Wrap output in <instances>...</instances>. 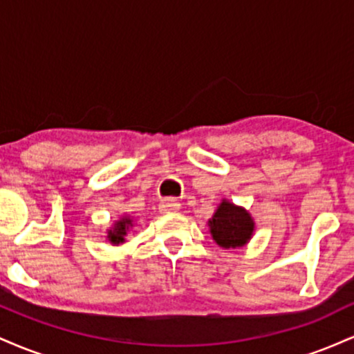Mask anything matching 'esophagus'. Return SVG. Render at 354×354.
I'll return each instance as SVG.
<instances>
[{
	"label": "esophagus",
	"instance_id": "esophagus-1",
	"mask_svg": "<svg viewBox=\"0 0 354 354\" xmlns=\"http://www.w3.org/2000/svg\"><path fill=\"white\" fill-rule=\"evenodd\" d=\"M180 208H181V205L176 200H165V201H161V205H160L161 213H174V211H178Z\"/></svg>",
	"mask_w": 354,
	"mask_h": 354
}]
</instances>
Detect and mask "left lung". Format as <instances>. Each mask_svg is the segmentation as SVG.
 Wrapping results in <instances>:
<instances>
[{"mask_svg":"<svg viewBox=\"0 0 354 354\" xmlns=\"http://www.w3.org/2000/svg\"><path fill=\"white\" fill-rule=\"evenodd\" d=\"M209 233L216 245L225 250L245 246L253 236L254 221L251 214L241 206L223 200L216 213L208 221Z\"/></svg>","mask_w":354,"mask_h":354,"instance_id":"obj_1","label":"left lung"}]
</instances>
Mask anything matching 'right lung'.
I'll return each mask as SVG.
<instances>
[{"label": "right lung", "instance_id": "obj_1", "mask_svg": "<svg viewBox=\"0 0 354 354\" xmlns=\"http://www.w3.org/2000/svg\"><path fill=\"white\" fill-rule=\"evenodd\" d=\"M129 228H133V218L123 216L113 225L111 230H108V241L113 245H120L124 243V236L128 234Z\"/></svg>", "mask_w": 354, "mask_h": 354}]
</instances>
